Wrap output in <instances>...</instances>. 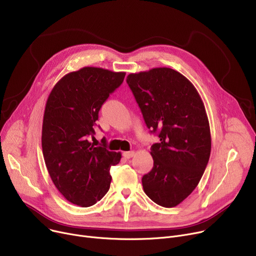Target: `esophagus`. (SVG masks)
Segmentation results:
<instances>
[{
	"mask_svg": "<svg viewBox=\"0 0 256 256\" xmlns=\"http://www.w3.org/2000/svg\"><path fill=\"white\" fill-rule=\"evenodd\" d=\"M134 154H135V152H124L122 154V156L126 158H130L132 156H134Z\"/></svg>",
	"mask_w": 256,
	"mask_h": 256,
	"instance_id": "34e87169",
	"label": "esophagus"
}]
</instances>
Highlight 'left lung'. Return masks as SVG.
Here are the masks:
<instances>
[{"mask_svg": "<svg viewBox=\"0 0 256 256\" xmlns=\"http://www.w3.org/2000/svg\"><path fill=\"white\" fill-rule=\"evenodd\" d=\"M147 128L160 138L152 145L154 167L142 178L145 194L164 208L189 196L208 163L210 130L193 84L178 72L158 67L126 78Z\"/></svg>", "mask_w": 256, "mask_h": 256, "instance_id": "left-lung-1", "label": "left lung"}]
</instances>
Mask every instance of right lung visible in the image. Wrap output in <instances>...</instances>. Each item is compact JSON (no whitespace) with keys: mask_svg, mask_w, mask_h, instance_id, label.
<instances>
[{"mask_svg":"<svg viewBox=\"0 0 256 256\" xmlns=\"http://www.w3.org/2000/svg\"><path fill=\"white\" fill-rule=\"evenodd\" d=\"M126 72L84 67L67 74L50 93L42 124V145L46 166L58 191L70 202L88 208L110 189V168L120 152L96 147L98 112L124 82Z\"/></svg>","mask_w":256,"mask_h":256,"instance_id":"1","label":"right lung"}]
</instances>
